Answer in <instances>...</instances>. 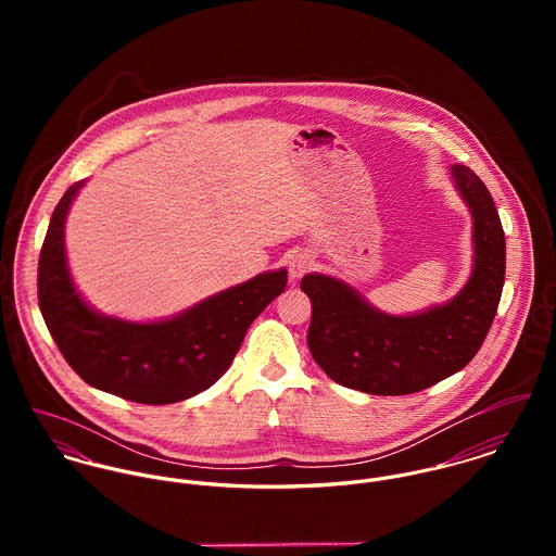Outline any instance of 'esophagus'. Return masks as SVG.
Segmentation results:
<instances>
[{
  "label": "esophagus",
  "mask_w": 556,
  "mask_h": 556,
  "mask_svg": "<svg viewBox=\"0 0 556 556\" xmlns=\"http://www.w3.org/2000/svg\"><path fill=\"white\" fill-rule=\"evenodd\" d=\"M313 267V256L308 252H298L289 261V274L291 278H302Z\"/></svg>",
  "instance_id": "obj_1"
}]
</instances>
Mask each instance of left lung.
Here are the masks:
<instances>
[{
  "instance_id": "obj_1",
  "label": "left lung",
  "mask_w": 556,
  "mask_h": 556,
  "mask_svg": "<svg viewBox=\"0 0 556 556\" xmlns=\"http://www.w3.org/2000/svg\"><path fill=\"white\" fill-rule=\"evenodd\" d=\"M473 218V274L443 306L410 317L372 308L342 280L308 274L313 302L308 346L323 372L375 396L415 394L463 370L483 344L505 280V233L483 181L465 164L452 166Z\"/></svg>"
}]
</instances>
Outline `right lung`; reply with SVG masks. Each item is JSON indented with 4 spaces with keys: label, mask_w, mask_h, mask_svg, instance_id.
Here are the masks:
<instances>
[{
    "label": "right lung",
    "mask_w": 556,
    "mask_h": 556,
    "mask_svg": "<svg viewBox=\"0 0 556 556\" xmlns=\"http://www.w3.org/2000/svg\"><path fill=\"white\" fill-rule=\"evenodd\" d=\"M85 181L58 203L38 261V304L64 359L80 379L139 404H170L212 388L231 366L250 323L287 287V269L212 295L177 317L130 323L93 313L75 289L64 223Z\"/></svg>",
    "instance_id": "right-lung-1"
}]
</instances>
